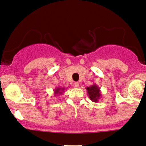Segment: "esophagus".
I'll return each mask as SVG.
<instances>
[{"label": "esophagus", "instance_id": "obj_1", "mask_svg": "<svg viewBox=\"0 0 146 146\" xmlns=\"http://www.w3.org/2000/svg\"><path fill=\"white\" fill-rule=\"evenodd\" d=\"M79 86V84L78 82H75L74 83V87H75V88H78Z\"/></svg>", "mask_w": 146, "mask_h": 146}]
</instances>
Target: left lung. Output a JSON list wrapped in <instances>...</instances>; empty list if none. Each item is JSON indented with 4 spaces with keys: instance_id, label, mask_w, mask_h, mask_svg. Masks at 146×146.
<instances>
[{
    "instance_id": "8db88e82",
    "label": "left lung",
    "mask_w": 146,
    "mask_h": 146,
    "mask_svg": "<svg viewBox=\"0 0 146 146\" xmlns=\"http://www.w3.org/2000/svg\"><path fill=\"white\" fill-rule=\"evenodd\" d=\"M87 93L92 102H98L102 97L100 89L96 84H94L90 87H87Z\"/></svg>"
}]
</instances>
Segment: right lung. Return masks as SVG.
<instances>
[{"mask_svg":"<svg viewBox=\"0 0 146 146\" xmlns=\"http://www.w3.org/2000/svg\"><path fill=\"white\" fill-rule=\"evenodd\" d=\"M64 90H65L64 88H58V87H56V88L54 90V96H56L58 95H62V94L64 93Z\"/></svg>","mask_w":146,"mask_h":146,"instance_id":"1","label":"right lung"}]
</instances>
